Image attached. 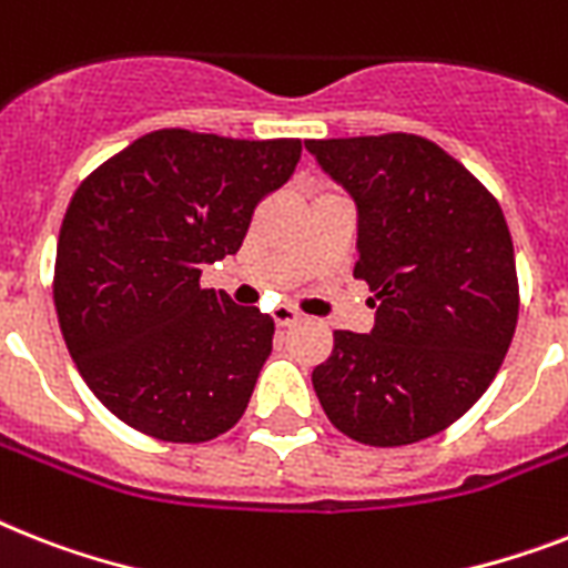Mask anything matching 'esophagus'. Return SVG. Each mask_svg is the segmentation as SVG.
Here are the masks:
<instances>
[{
  "label": "esophagus",
  "mask_w": 568,
  "mask_h": 568,
  "mask_svg": "<svg viewBox=\"0 0 568 568\" xmlns=\"http://www.w3.org/2000/svg\"><path fill=\"white\" fill-rule=\"evenodd\" d=\"M297 321H300V315H297V312H294L292 306H276L274 308V324L280 326V329L297 324Z\"/></svg>",
  "instance_id": "esophagus-1"
}]
</instances>
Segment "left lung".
<instances>
[{
  "instance_id": "1",
  "label": "left lung",
  "mask_w": 568,
  "mask_h": 568,
  "mask_svg": "<svg viewBox=\"0 0 568 568\" xmlns=\"http://www.w3.org/2000/svg\"><path fill=\"white\" fill-rule=\"evenodd\" d=\"M358 206L356 280L371 335L335 329L312 385L338 432L364 446L440 435L496 379L519 317L514 242L499 201L426 136L306 140Z\"/></svg>"
}]
</instances>
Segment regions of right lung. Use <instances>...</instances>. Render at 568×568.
Instances as JSON below:
<instances>
[{
  "label": "right lung",
  "mask_w": 568,
  "mask_h": 568,
  "mask_svg": "<svg viewBox=\"0 0 568 568\" xmlns=\"http://www.w3.org/2000/svg\"><path fill=\"white\" fill-rule=\"evenodd\" d=\"M300 151L163 128L75 189L54 256L60 332L87 388L142 435L206 444L242 419L274 321L204 288L201 268L242 247Z\"/></svg>",
  "instance_id": "add662e5"
}]
</instances>
